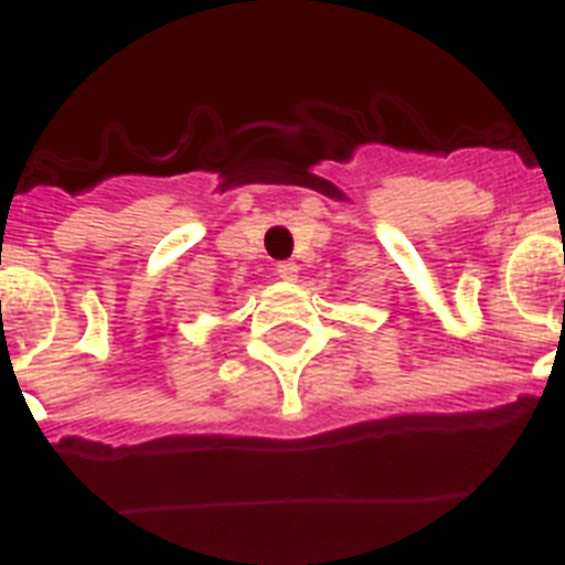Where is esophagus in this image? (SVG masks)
Listing matches in <instances>:
<instances>
[{
  "mask_svg": "<svg viewBox=\"0 0 565 565\" xmlns=\"http://www.w3.org/2000/svg\"><path fill=\"white\" fill-rule=\"evenodd\" d=\"M297 274H299V266L297 263H291V259H288V263H279L277 266V277L286 279V282H294V279H297Z\"/></svg>",
  "mask_w": 565,
  "mask_h": 565,
  "instance_id": "1",
  "label": "esophagus"
}]
</instances>
